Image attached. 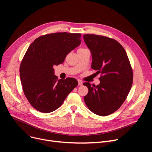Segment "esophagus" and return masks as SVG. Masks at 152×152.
I'll return each instance as SVG.
<instances>
[{
  "mask_svg": "<svg viewBox=\"0 0 152 152\" xmlns=\"http://www.w3.org/2000/svg\"><path fill=\"white\" fill-rule=\"evenodd\" d=\"M83 85V82L80 80H78V86H82Z\"/></svg>",
  "mask_w": 152,
  "mask_h": 152,
  "instance_id": "1",
  "label": "esophagus"
}]
</instances>
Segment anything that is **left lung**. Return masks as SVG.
<instances>
[{"label":"left lung","mask_w":152,"mask_h":152,"mask_svg":"<svg viewBox=\"0 0 152 152\" xmlns=\"http://www.w3.org/2000/svg\"><path fill=\"white\" fill-rule=\"evenodd\" d=\"M83 38L91 53V67L102 75L96 86L83 84L89 90L84 100L92 112L105 116L125 101L132 84V70L124 49L116 40L95 34H84Z\"/></svg>","instance_id":"obj_1"}]
</instances>
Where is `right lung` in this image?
I'll list each match as a JSON object with an SVG mask.
<instances>
[{
  "label": "right lung",
  "instance_id": "right-lung-1",
  "mask_svg": "<svg viewBox=\"0 0 152 152\" xmlns=\"http://www.w3.org/2000/svg\"><path fill=\"white\" fill-rule=\"evenodd\" d=\"M81 34L57 33L40 36L28 49L20 68L24 94L36 110L48 113L58 109L77 86L75 78L59 79L53 66L81 42Z\"/></svg>",
  "mask_w": 152,
  "mask_h": 152
}]
</instances>
